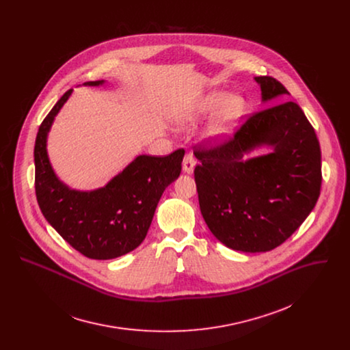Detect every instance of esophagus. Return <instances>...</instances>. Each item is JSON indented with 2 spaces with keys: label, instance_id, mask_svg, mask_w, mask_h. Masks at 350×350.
Segmentation results:
<instances>
[{
  "label": "esophagus",
  "instance_id": "esophagus-1",
  "mask_svg": "<svg viewBox=\"0 0 350 350\" xmlns=\"http://www.w3.org/2000/svg\"><path fill=\"white\" fill-rule=\"evenodd\" d=\"M196 157L193 154V152H187L185 154V159H183V171L186 174H193L194 171V167H196Z\"/></svg>",
  "mask_w": 350,
  "mask_h": 350
}]
</instances>
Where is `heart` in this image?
I'll return each mask as SVG.
<instances>
[{
	"label": "heart",
	"mask_w": 350,
	"mask_h": 350,
	"mask_svg": "<svg viewBox=\"0 0 350 350\" xmlns=\"http://www.w3.org/2000/svg\"><path fill=\"white\" fill-rule=\"evenodd\" d=\"M215 107L217 111L206 128V136L214 142L228 137L237 121L244 113V100L237 96L224 97L221 93H207L185 105L179 114L182 125H191L210 114Z\"/></svg>",
	"instance_id": "heart-1"
}]
</instances>
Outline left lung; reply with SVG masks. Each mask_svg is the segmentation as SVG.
<instances>
[{
    "label": "left lung",
    "mask_w": 350,
    "mask_h": 350,
    "mask_svg": "<svg viewBox=\"0 0 350 350\" xmlns=\"http://www.w3.org/2000/svg\"><path fill=\"white\" fill-rule=\"evenodd\" d=\"M262 102L290 94L272 77H256ZM273 147L245 159L252 150ZM200 213L228 248L268 252L283 244L314 208L321 193V148L299 105L284 102L254 113L228 142L196 146Z\"/></svg>",
    "instance_id": "obj_1"
}]
</instances>
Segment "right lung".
<instances>
[{"label":"right lung","mask_w":350,"mask_h":350,"mask_svg":"<svg viewBox=\"0 0 350 350\" xmlns=\"http://www.w3.org/2000/svg\"><path fill=\"white\" fill-rule=\"evenodd\" d=\"M103 81L86 82L100 86ZM66 92L42 122L35 143V190L51 226L83 256L109 260L136 250L147 236L164 190L180 175L185 150L168 156L140 154L105 187L71 190L59 180L47 153L51 125L71 96Z\"/></svg>","instance_id":"add662e5"}]
</instances>
